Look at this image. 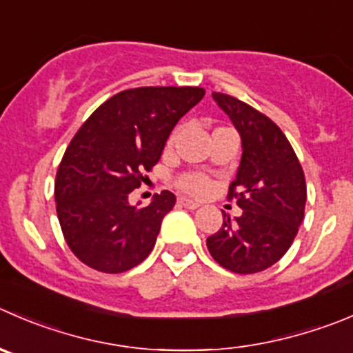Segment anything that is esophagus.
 I'll return each mask as SVG.
<instances>
[{
  "label": "esophagus",
  "mask_w": 353,
  "mask_h": 353,
  "mask_svg": "<svg viewBox=\"0 0 353 353\" xmlns=\"http://www.w3.org/2000/svg\"><path fill=\"white\" fill-rule=\"evenodd\" d=\"M179 203L183 205V207L190 208V210H194V208L200 207V203H196V201L193 200H188V198H179Z\"/></svg>",
  "instance_id": "esophagus-1"
}]
</instances>
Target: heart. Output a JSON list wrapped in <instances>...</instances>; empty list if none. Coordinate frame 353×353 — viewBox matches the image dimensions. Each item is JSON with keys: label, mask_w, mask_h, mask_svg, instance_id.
<instances>
[{"label": "heart", "mask_w": 353, "mask_h": 353, "mask_svg": "<svg viewBox=\"0 0 353 353\" xmlns=\"http://www.w3.org/2000/svg\"><path fill=\"white\" fill-rule=\"evenodd\" d=\"M174 138H176V132L169 138V145L174 141ZM176 184L181 191H184L188 194H193V196H205L212 190V181L205 174L200 172L183 174V176L177 177Z\"/></svg>", "instance_id": "b5f03b06"}]
</instances>
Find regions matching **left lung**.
<instances>
[{
  "mask_svg": "<svg viewBox=\"0 0 353 353\" xmlns=\"http://www.w3.org/2000/svg\"><path fill=\"white\" fill-rule=\"evenodd\" d=\"M241 136L243 155L228 200L243 210L207 238L217 263L236 274L271 268L288 252L305 215L307 184L285 132L262 112L224 93H212Z\"/></svg>",
  "mask_w": 353,
  "mask_h": 353,
  "instance_id": "obj_1",
  "label": "left lung"
}]
</instances>
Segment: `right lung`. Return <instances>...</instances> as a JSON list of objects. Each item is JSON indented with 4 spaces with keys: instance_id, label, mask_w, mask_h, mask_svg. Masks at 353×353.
Returning a JSON list of instances; mask_svg holds the SVG:
<instances>
[{
    "instance_id": "1",
    "label": "right lung",
    "mask_w": 353,
    "mask_h": 353,
    "mask_svg": "<svg viewBox=\"0 0 353 353\" xmlns=\"http://www.w3.org/2000/svg\"><path fill=\"white\" fill-rule=\"evenodd\" d=\"M203 94L191 85L121 91L75 132L58 165L54 200L65 241L88 268L119 274L150 255L176 196L163 190L136 208L129 193L146 183L174 125Z\"/></svg>"
}]
</instances>
